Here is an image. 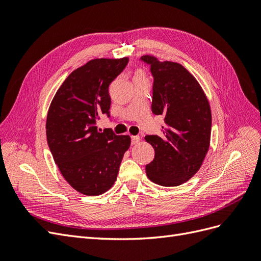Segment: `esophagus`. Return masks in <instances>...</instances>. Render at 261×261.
<instances>
[{
    "mask_svg": "<svg viewBox=\"0 0 261 261\" xmlns=\"http://www.w3.org/2000/svg\"><path fill=\"white\" fill-rule=\"evenodd\" d=\"M140 137L139 136H132V145H137L139 143Z\"/></svg>",
    "mask_w": 261,
    "mask_h": 261,
    "instance_id": "34e87169",
    "label": "esophagus"
}]
</instances>
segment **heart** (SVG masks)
<instances>
[{
    "label": "heart",
    "mask_w": 261,
    "mask_h": 261,
    "mask_svg": "<svg viewBox=\"0 0 261 261\" xmlns=\"http://www.w3.org/2000/svg\"><path fill=\"white\" fill-rule=\"evenodd\" d=\"M135 77H140V78H144V74H143V72H137V74H136V76Z\"/></svg>",
    "instance_id": "b5f03b06"
}]
</instances>
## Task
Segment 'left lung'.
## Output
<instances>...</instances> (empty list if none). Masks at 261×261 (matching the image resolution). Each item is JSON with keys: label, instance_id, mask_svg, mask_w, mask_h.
<instances>
[{"label": "left lung", "instance_id": "left-lung-1", "mask_svg": "<svg viewBox=\"0 0 261 261\" xmlns=\"http://www.w3.org/2000/svg\"><path fill=\"white\" fill-rule=\"evenodd\" d=\"M153 77L151 111L163 115L162 135H148L154 159L146 165L150 180L178 186L193 177L206 156L211 135V110L196 78L174 62L144 55Z\"/></svg>", "mask_w": 261, "mask_h": 261}]
</instances>
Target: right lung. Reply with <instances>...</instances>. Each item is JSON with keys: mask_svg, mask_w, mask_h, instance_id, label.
Wrapping results in <instances>:
<instances>
[{"mask_svg": "<svg viewBox=\"0 0 261 261\" xmlns=\"http://www.w3.org/2000/svg\"><path fill=\"white\" fill-rule=\"evenodd\" d=\"M128 63L123 59H94L75 69L51 102L46 140L62 175L77 192L106 193L116 180L129 136L111 128L98 129L101 114L110 117L109 86Z\"/></svg>", "mask_w": 261, "mask_h": 261, "instance_id": "1", "label": "right lung"}]
</instances>
